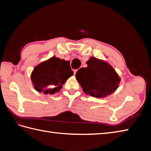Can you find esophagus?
<instances>
[{
	"mask_svg": "<svg viewBox=\"0 0 151 151\" xmlns=\"http://www.w3.org/2000/svg\"><path fill=\"white\" fill-rule=\"evenodd\" d=\"M76 71H77V69L73 70V73H74V75H75V74H76Z\"/></svg>",
	"mask_w": 151,
	"mask_h": 151,
	"instance_id": "esophagus-1",
	"label": "esophagus"
}]
</instances>
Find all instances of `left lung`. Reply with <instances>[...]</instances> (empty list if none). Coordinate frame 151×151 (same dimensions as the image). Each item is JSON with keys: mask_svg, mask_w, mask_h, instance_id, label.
<instances>
[{"mask_svg": "<svg viewBox=\"0 0 151 151\" xmlns=\"http://www.w3.org/2000/svg\"><path fill=\"white\" fill-rule=\"evenodd\" d=\"M76 73V79L86 94L104 98L117 90L121 78L115 70L106 61L91 57Z\"/></svg>", "mask_w": 151, "mask_h": 151, "instance_id": "8db88e82", "label": "left lung"}]
</instances>
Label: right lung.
<instances>
[{"label":"right lung","mask_w":151,"mask_h":151,"mask_svg":"<svg viewBox=\"0 0 151 151\" xmlns=\"http://www.w3.org/2000/svg\"><path fill=\"white\" fill-rule=\"evenodd\" d=\"M73 75L69 61L52 56L35 67L30 77L37 91L45 95H53L62 89Z\"/></svg>","instance_id":"right-lung-1"}]
</instances>
